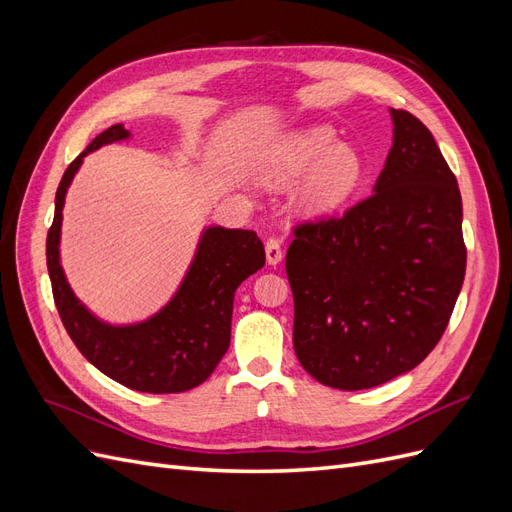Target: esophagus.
<instances>
[{
	"mask_svg": "<svg viewBox=\"0 0 512 512\" xmlns=\"http://www.w3.org/2000/svg\"><path fill=\"white\" fill-rule=\"evenodd\" d=\"M265 254H267L269 265H277V262H282V258H284L282 241L277 237H269L267 243H265Z\"/></svg>",
	"mask_w": 512,
	"mask_h": 512,
	"instance_id": "esophagus-1",
	"label": "esophagus"
}]
</instances>
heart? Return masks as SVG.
<instances>
[{"label":"heart","instance_id":"b5f03b06","mask_svg":"<svg viewBox=\"0 0 512 512\" xmlns=\"http://www.w3.org/2000/svg\"><path fill=\"white\" fill-rule=\"evenodd\" d=\"M265 170L275 181H288L309 170L301 185V200L312 211L346 203L365 179L363 158L352 147L339 145L327 126L284 138L269 151Z\"/></svg>","mask_w":512,"mask_h":512}]
</instances>
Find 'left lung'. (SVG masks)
Returning <instances> with one entry per match:
<instances>
[{
  "instance_id": "left-lung-1",
  "label": "left lung",
  "mask_w": 512,
  "mask_h": 512,
  "mask_svg": "<svg viewBox=\"0 0 512 512\" xmlns=\"http://www.w3.org/2000/svg\"><path fill=\"white\" fill-rule=\"evenodd\" d=\"M395 138L376 192L294 226L286 275L292 344L339 391L406 374L436 348L466 275L461 194L431 132L391 108Z\"/></svg>"
}]
</instances>
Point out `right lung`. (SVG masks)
Wrapping results in <instances>:
<instances>
[{"mask_svg": "<svg viewBox=\"0 0 512 512\" xmlns=\"http://www.w3.org/2000/svg\"><path fill=\"white\" fill-rule=\"evenodd\" d=\"M126 136L121 123L98 134L59 181L55 218L46 235L53 299L74 346L104 376L141 393H183L203 384L228 350L235 290L265 267V247L254 230L209 228L181 288L160 314L132 327H111L91 316L74 297L59 265L61 209L87 153Z\"/></svg>", "mask_w": 512, "mask_h": 512, "instance_id": "right-lung-1", "label": "right lung"}]
</instances>
